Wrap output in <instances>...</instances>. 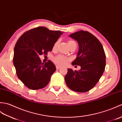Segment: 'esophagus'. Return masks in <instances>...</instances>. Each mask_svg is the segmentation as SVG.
<instances>
[{
  "instance_id": "obj_1",
  "label": "esophagus",
  "mask_w": 122,
  "mask_h": 122,
  "mask_svg": "<svg viewBox=\"0 0 122 122\" xmlns=\"http://www.w3.org/2000/svg\"><path fill=\"white\" fill-rule=\"evenodd\" d=\"M61 66H58V65H56V69L57 70H58V69H59V68H61Z\"/></svg>"
}]
</instances>
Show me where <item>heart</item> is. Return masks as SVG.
Wrapping results in <instances>:
<instances>
[{
	"label": "heart",
	"mask_w": 122,
	"mask_h": 122,
	"mask_svg": "<svg viewBox=\"0 0 122 122\" xmlns=\"http://www.w3.org/2000/svg\"><path fill=\"white\" fill-rule=\"evenodd\" d=\"M58 41H57L55 43V44H54L53 46L54 49H55V48H56L57 46L58 45ZM75 43H76L72 40H69L68 41V45L69 46V47H70V46L72 45L73 44H75ZM53 61L56 64L58 65L63 66V65H65L67 62L69 61V58L63 55H58L54 57L53 59Z\"/></svg>",
	"instance_id": "heart-1"
}]
</instances>
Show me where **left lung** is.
<instances>
[{"mask_svg":"<svg viewBox=\"0 0 122 122\" xmlns=\"http://www.w3.org/2000/svg\"><path fill=\"white\" fill-rule=\"evenodd\" d=\"M76 40L79 51L73 66H80L79 71L68 69L65 81L67 86L78 92H86L92 89L101 77L106 65V56L101 42L90 32L79 31L70 34Z\"/></svg>","mask_w":122,"mask_h":122,"instance_id":"8db88e82","label":"left lung"}]
</instances>
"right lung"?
<instances>
[{
  "label": "right lung",
  "mask_w": 122,
  "mask_h": 122,
  "mask_svg": "<svg viewBox=\"0 0 122 122\" xmlns=\"http://www.w3.org/2000/svg\"><path fill=\"white\" fill-rule=\"evenodd\" d=\"M62 33L38 26L24 32L17 41L13 63L18 77L27 88L39 90L49 83L56 67L50 60L42 63L39 56L51 52Z\"/></svg>",
  "instance_id": "1"
}]
</instances>
